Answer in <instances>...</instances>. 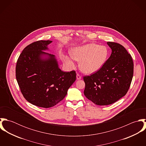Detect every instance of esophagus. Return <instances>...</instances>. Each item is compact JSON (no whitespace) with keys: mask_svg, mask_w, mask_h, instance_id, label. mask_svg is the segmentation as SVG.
Instances as JSON below:
<instances>
[{"mask_svg":"<svg viewBox=\"0 0 146 146\" xmlns=\"http://www.w3.org/2000/svg\"><path fill=\"white\" fill-rule=\"evenodd\" d=\"M76 79L78 80H80L82 79V76L80 75V74H76Z\"/></svg>","mask_w":146,"mask_h":146,"instance_id":"esophagus-1","label":"esophagus"}]
</instances>
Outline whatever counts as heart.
<instances>
[{
	"label": "heart",
	"mask_w": 146,
	"mask_h": 146,
	"mask_svg": "<svg viewBox=\"0 0 146 146\" xmlns=\"http://www.w3.org/2000/svg\"><path fill=\"white\" fill-rule=\"evenodd\" d=\"M108 50L105 46L89 43L76 46L71 50V56H64L63 60L70 68L75 67L74 60L80 61V69L84 73L92 74L100 70L107 60Z\"/></svg>",
	"instance_id": "heart-1"
}]
</instances>
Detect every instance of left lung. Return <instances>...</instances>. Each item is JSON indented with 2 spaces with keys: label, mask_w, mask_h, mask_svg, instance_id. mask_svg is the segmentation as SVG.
Returning a JSON list of instances; mask_svg holds the SVG:
<instances>
[{
  "label": "left lung",
  "mask_w": 146,
  "mask_h": 146,
  "mask_svg": "<svg viewBox=\"0 0 146 146\" xmlns=\"http://www.w3.org/2000/svg\"><path fill=\"white\" fill-rule=\"evenodd\" d=\"M112 53L104 66L90 76L84 77L85 97L100 106L112 104L124 97L133 76L132 58L120 44L107 42Z\"/></svg>",
  "instance_id": "obj_1"
}]
</instances>
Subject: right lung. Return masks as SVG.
I'll return each instance as SVG.
<instances>
[{
  "instance_id": "right-lung-1",
  "label": "right lung",
  "mask_w": 146,
  "mask_h": 146,
  "mask_svg": "<svg viewBox=\"0 0 146 146\" xmlns=\"http://www.w3.org/2000/svg\"><path fill=\"white\" fill-rule=\"evenodd\" d=\"M52 41L34 42L24 48L16 67L21 93L30 104L49 108L61 101L76 80L75 71L64 72L54 54L44 51Z\"/></svg>"
}]
</instances>
